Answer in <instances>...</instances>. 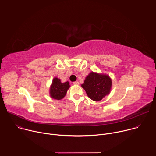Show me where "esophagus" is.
<instances>
[{
  "label": "esophagus",
  "mask_w": 156,
  "mask_h": 156,
  "mask_svg": "<svg viewBox=\"0 0 156 156\" xmlns=\"http://www.w3.org/2000/svg\"><path fill=\"white\" fill-rule=\"evenodd\" d=\"M73 84H75V85H78V84H79V82H78V81H74V82L73 83Z\"/></svg>",
  "instance_id": "obj_1"
}]
</instances>
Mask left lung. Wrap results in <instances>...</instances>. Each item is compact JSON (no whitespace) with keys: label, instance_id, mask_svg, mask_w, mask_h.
<instances>
[{"label":"left lung","instance_id":"obj_1","mask_svg":"<svg viewBox=\"0 0 156 156\" xmlns=\"http://www.w3.org/2000/svg\"><path fill=\"white\" fill-rule=\"evenodd\" d=\"M81 86L91 100L100 101L110 94L112 82L108 75L91 72Z\"/></svg>","mask_w":156,"mask_h":156}]
</instances>
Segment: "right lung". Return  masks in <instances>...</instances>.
<instances>
[{
  "label": "right lung",
  "mask_w": 156,
  "mask_h": 156,
  "mask_svg": "<svg viewBox=\"0 0 156 156\" xmlns=\"http://www.w3.org/2000/svg\"><path fill=\"white\" fill-rule=\"evenodd\" d=\"M70 87L69 81L62 83L60 79L55 77L52 80V83L50 86V96L52 99L61 100L65 96Z\"/></svg>",
  "instance_id": "right-lung-1"
}]
</instances>
